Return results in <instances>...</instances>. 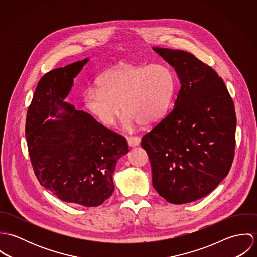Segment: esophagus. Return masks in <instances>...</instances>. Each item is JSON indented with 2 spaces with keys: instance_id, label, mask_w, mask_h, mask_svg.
Returning <instances> with one entry per match:
<instances>
[{
  "instance_id": "34e87169",
  "label": "esophagus",
  "mask_w": 257,
  "mask_h": 257,
  "mask_svg": "<svg viewBox=\"0 0 257 257\" xmlns=\"http://www.w3.org/2000/svg\"><path fill=\"white\" fill-rule=\"evenodd\" d=\"M127 144L131 147H137L141 144V139L139 137H128L127 138Z\"/></svg>"
}]
</instances>
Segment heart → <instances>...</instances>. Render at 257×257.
Wrapping results in <instances>:
<instances>
[{"label": "heart", "instance_id": "1", "mask_svg": "<svg viewBox=\"0 0 257 257\" xmlns=\"http://www.w3.org/2000/svg\"><path fill=\"white\" fill-rule=\"evenodd\" d=\"M98 83L86 90L85 103L107 126L116 121L120 104L128 125L159 122L170 110L176 89L175 74L165 64L122 63L102 74Z\"/></svg>", "mask_w": 257, "mask_h": 257}]
</instances>
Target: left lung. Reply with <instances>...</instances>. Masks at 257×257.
I'll return each instance as SVG.
<instances>
[{"mask_svg":"<svg viewBox=\"0 0 257 257\" xmlns=\"http://www.w3.org/2000/svg\"><path fill=\"white\" fill-rule=\"evenodd\" d=\"M178 74L181 88L170 112L143 137L152 185L171 204L210 194L226 177L235 148L236 116L222 79L192 53L153 47Z\"/></svg>","mask_w":257,"mask_h":257,"instance_id":"obj_1","label":"left lung"}]
</instances>
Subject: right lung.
<instances>
[{"mask_svg":"<svg viewBox=\"0 0 257 257\" xmlns=\"http://www.w3.org/2000/svg\"><path fill=\"white\" fill-rule=\"evenodd\" d=\"M88 60L42 76L27 113L26 138L41 186L61 201L98 207L111 196L116 161L128 152V146L124 137L64 102ZM48 116L57 119L46 121Z\"/></svg>","mask_w":257,"mask_h":257,"instance_id":"add662e5","label":"right lung"}]
</instances>
